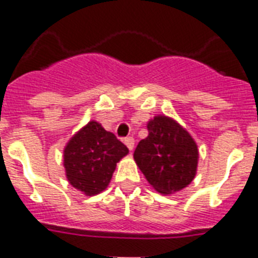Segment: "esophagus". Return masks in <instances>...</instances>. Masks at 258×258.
Segmentation results:
<instances>
[{"label": "esophagus", "mask_w": 258, "mask_h": 258, "mask_svg": "<svg viewBox=\"0 0 258 258\" xmlns=\"http://www.w3.org/2000/svg\"><path fill=\"white\" fill-rule=\"evenodd\" d=\"M123 142H124V145L127 146V147H128L130 151H133V150H134V145H135V141H134V138L127 137V138H124V139H123Z\"/></svg>", "instance_id": "obj_1"}]
</instances>
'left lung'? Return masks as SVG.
<instances>
[{
  "label": "left lung",
  "mask_w": 258,
  "mask_h": 258,
  "mask_svg": "<svg viewBox=\"0 0 258 258\" xmlns=\"http://www.w3.org/2000/svg\"><path fill=\"white\" fill-rule=\"evenodd\" d=\"M149 137L134 151V159L158 192L172 194L191 183L198 149L191 135L174 119L158 115L147 123Z\"/></svg>",
  "instance_id": "1"
}]
</instances>
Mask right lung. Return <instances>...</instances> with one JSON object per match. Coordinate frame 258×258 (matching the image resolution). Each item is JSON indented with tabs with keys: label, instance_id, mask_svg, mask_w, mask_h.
Instances as JSON below:
<instances>
[{
	"label": "right lung",
	"instance_id": "1",
	"mask_svg": "<svg viewBox=\"0 0 258 258\" xmlns=\"http://www.w3.org/2000/svg\"><path fill=\"white\" fill-rule=\"evenodd\" d=\"M128 149L97 121H89L71 138L64 149L67 179L86 196H96L108 186L116 163Z\"/></svg>",
	"mask_w": 258,
	"mask_h": 258
}]
</instances>
